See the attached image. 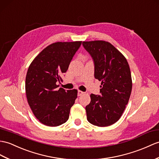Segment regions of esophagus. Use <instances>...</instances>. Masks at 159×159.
<instances>
[{"label": "esophagus", "mask_w": 159, "mask_h": 159, "mask_svg": "<svg viewBox=\"0 0 159 159\" xmlns=\"http://www.w3.org/2000/svg\"><path fill=\"white\" fill-rule=\"evenodd\" d=\"M83 94H84V92L82 91H78V95L79 96H80V95H82Z\"/></svg>", "instance_id": "esophagus-1"}]
</instances>
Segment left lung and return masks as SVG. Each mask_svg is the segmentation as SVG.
Masks as SVG:
<instances>
[{
  "label": "left lung",
  "mask_w": 159,
  "mask_h": 159,
  "mask_svg": "<svg viewBox=\"0 0 159 159\" xmlns=\"http://www.w3.org/2000/svg\"><path fill=\"white\" fill-rule=\"evenodd\" d=\"M93 60L95 78L101 81V95L91 94L85 108L87 120L98 127L110 126L119 120L129 99L132 80L128 62L112 44L104 40L84 41Z\"/></svg>",
  "instance_id": "1"
}]
</instances>
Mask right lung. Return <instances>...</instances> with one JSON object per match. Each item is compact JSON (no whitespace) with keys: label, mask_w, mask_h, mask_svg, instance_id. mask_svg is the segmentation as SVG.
I'll use <instances>...</instances> for the list:
<instances>
[{"label":"right lung","mask_w":159,"mask_h":159,"mask_svg":"<svg viewBox=\"0 0 159 159\" xmlns=\"http://www.w3.org/2000/svg\"><path fill=\"white\" fill-rule=\"evenodd\" d=\"M82 41L57 42L45 48L30 65L25 77L28 104L43 125L57 127L66 123L77 98V90H67L57 83L68 69Z\"/></svg>","instance_id":"add662e5"}]
</instances>
